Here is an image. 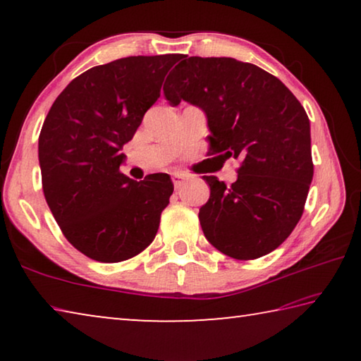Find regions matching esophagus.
<instances>
[{
  "mask_svg": "<svg viewBox=\"0 0 361 361\" xmlns=\"http://www.w3.org/2000/svg\"><path fill=\"white\" fill-rule=\"evenodd\" d=\"M185 180H186V176L183 175V173H173L172 175V181H173V186L175 188H180L183 183H185Z\"/></svg>",
  "mask_w": 361,
  "mask_h": 361,
  "instance_id": "esophagus-1",
  "label": "esophagus"
}]
</instances>
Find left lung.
Segmentation results:
<instances>
[{"instance_id":"8db88e82","label":"left lung","mask_w":361,"mask_h":361,"mask_svg":"<svg viewBox=\"0 0 361 361\" xmlns=\"http://www.w3.org/2000/svg\"><path fill=\"white\" fill-rule=\"evenodd\" d=\"M166 82L170 105L185 100L205 113L209 156L242 162L231 186L202 176L210 186L199 210L207 240L235 259L271 253L301 219L314 176L302 105L271 73L229 57L181 56Z\"/></svg>"}]
</instances>
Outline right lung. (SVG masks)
Masks as SVG:
<instances>
[{"label":"right lung","instance_id":"right-lung-1","mask_svg":"<svg viewBox=\"0 0 361 361\" xmlns=\"http://www.w3.org/2000/svg\"><path fill=\"white\" fill-rule=\"evenodd\" d=\"M180 56L126 57L73 79L39 133L42 191L73 247L90 259L121 262L154 240L173 183L167 173L135 181L121 172L122 146L161 97Z\"/></svg>","mask_w":361,"mask_h":361}]
</instances>
